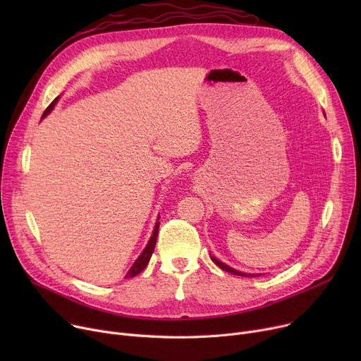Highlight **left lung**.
<instances>
[{
	"label": "left lung",
	"mask_w": 361,
	"mask_h": 361,
	"mask_svg": "<svg viewBox=\"0 0 361 361\" xmlns=\"http://www.w3.org/2000/svg\"><path fill=\"white\" fill-rule=\"evenodd\" d=\"M211 257H212V260H214V263L216 264V267H219L221 269H224V271H226V272H230V274H233V275H238V276H259V274H257V275H255V274H245V272H240V271H237V269H233L231 267H228V264H225L224 262L218 260L216 257H214V256H211Z\"/></svg>",
	"instance_id": "left-lung-1"
}]
</instances>
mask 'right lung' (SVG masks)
<instances>
[{"instance_id":"right-lung-1","label":"right lung","mask_w":361,"mask_h":361,"mask_svg":"<svg viewBox=\"0 0 361 361\" xmlns=\"http://www.w3.org/2000/svg\"><path fill=\"white\" fill-rule=\"evenodd\" d=\"M59 99H60V97H59V98H55V99L51 102V105L45 109L42 118H44V117H47L48 114L54 109V106H55V104H56V102H59ZM158 231H159V218H158V221H157V224H155L154 233H152V235H150V238H149L147 245L145 247V250L140 253V256L136 259V262L133 263V267L128 269V272H127L126 278H133V276L139 275V274H140V272L147 267V263H149V260H150V256H152V253H154V250H155V244H157V238H158Z\"/></svg>"}]
</instances>
